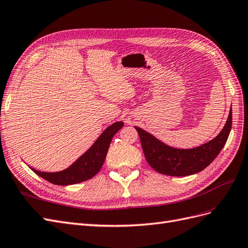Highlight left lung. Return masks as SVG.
Listing matches in <instances>:
<instances>
[{"instance_id":"left-lung-1","label":"left lung","mask_w":248,"mask_h":248,"mask_svg":"<svg viewBox=\"0 0 248 248\" xmlns=\"http://www.w3.org/2000/svg\"><path fill=\"white\" fill-rule=\"evenodd\" d=\"M137 129L148 163L163 175L184 177L206 169L226 145L232 128V108L226 125L218 136L206 144L192 149H177L157 140L140 127Z\"/></svg>"}]
</instances>
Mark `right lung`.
<instances>
[{
	"label": "right lung",
	"instance_id": "right-lung-1",
	"mask_svg": "<svg viewBox=\"0 0 248 248\" xmlns=\"http://www.w3.org/2000/svg\"><path fill=\"white\" fill-rule=\"evenodd\" d=\"M123 122L112 123L104 130L96 141L82 154L78 160L74 161L69 168L61 171L48 172L37 170L31 167L35 174L40 176L46 181L56 185H72L87 181L98 172L106 160L108 150L115 134L122 128Z\"/></svg>",
	"mask_w": 248,
	"mask_h": 248
}]
</instances>
